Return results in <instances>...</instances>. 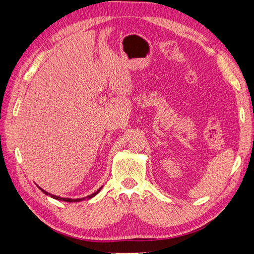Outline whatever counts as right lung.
Returning <instances> with one entry per match:
<instances>
[{"instance_id": "right-lung-1", "label": "right lung", "mask_w": 254, "mask_h": 254, "mask_svg": "<svg viewBox=\"0 0 254 254\" xmlns=\"http://www.w3.org/2000/svg\"><path fill=\"white\" fill-rule=\"evenodd\" d=\"M40 189V190L44 192L46 195H50L52 198H55V199H59V201H63V202H80V201H84V199H89V198H91V197H94L95 195H97V194H98L99 192H100V190L102 189V187L101 188H99L98 190H97L95 193H93V194H90V195H88V196H86V197H80V198H68V197H61V196H58V195H55V194H51V193H49V192H47V191H45L44 189H41L40 187H38Z\"/></svg>"}]
</instances>
